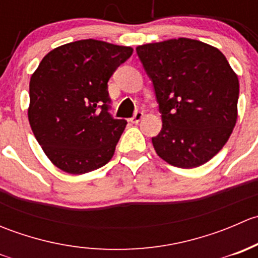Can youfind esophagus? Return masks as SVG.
<instances>
[{
  "label": "esophagus",
  "mask_w": 258,
  "mask_h": 258,
  "mask_svg": "<svg viewBox=\"0 0 258 258\" xmlns=\"http://www.w3.org/2000/svg\"><path fill=\"white\" fill-rule=\"evenodd\" d=\"M142 117H144V112H141V111H137V112L135 113L131 118H130V121H131L132 123H139V122L142 119Z\"/></svg>",
  "instance_id": "1"
}]
</instances>
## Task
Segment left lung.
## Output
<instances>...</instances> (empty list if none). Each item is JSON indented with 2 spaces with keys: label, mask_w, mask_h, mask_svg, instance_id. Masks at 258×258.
Segmentation results:
<instances>
[{
  "label": "left lung",
  "mask_w": 258,
  "mask_h": 258,
  "mask_svg": "<svg viewBox=\"0 0 258 258\" xmlns=\"http://www.w3.org/2000/svg\"><path fill=\"white\" fill-rule=\"evenodd\" d=\"M152 81L162 128L152 144L179 168L204 165L225 146L237 121L240 83L222 52L191 38L136 48Z\"/></svg>",
  "instance_id": "1"
}]
</instances>
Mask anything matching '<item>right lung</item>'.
Returning a JSON list of instances; mask_svg holds the SVG:
<instances>
[{"label":"right lung","mask_w":258,"mask_h":258,"mask_svg":"<svg viewBox=\"0 0 258 258\" xmlns=\"http://www.w3.org/2000/svg\"><path fill=\"white\" fill-rule=\"evenodd\" d=\"M134 49L81 40L52 49L30 81L28 121L56 167L82 175L112 158L126 119L108 112V80Z\"/></svg>","instance_id":"right-lung-1"}]
</instances>
